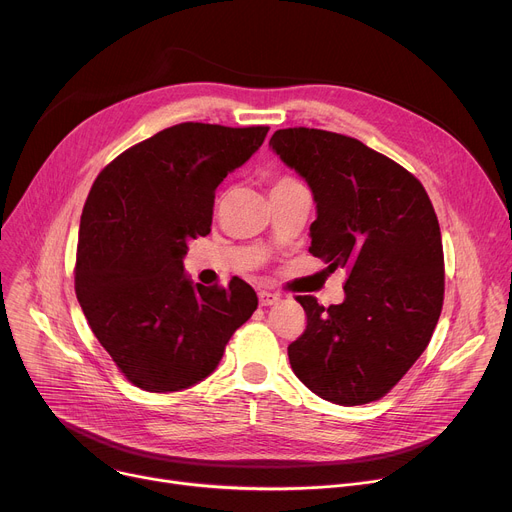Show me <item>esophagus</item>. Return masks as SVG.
<instances>
[{
	"label": "esophagus",
	"instance_id": "34e87169",
	"mask_svg": "<svg viewBox=\"0 0 512 512\" xmlns=\"http://www.w3.org/2000/svg\"><path fill=\"white\" fill-rule=\"evenodd\" d=\"M257 296H259V304H261V306H271V304H276V302L280 300V294L267 292V290H259Z\"/></svg>",
	"mask_w": 512,
	"mask_h": 512
}]
</instances>
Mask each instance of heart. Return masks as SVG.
I'll list each match as a JSON object with an SVG mask.
<instances>
[{"instance_id": "obj_1", "label": "heart", "mask_w": 512, "mask_h": 512, "mask_svg": "<svg viewBox=\"0 0 512 512\" xmlns=\"http://www.w3.org/2000/svg\"><path fill=\"white\" fill-rule=\"evenodd\" d=\"M286 181H292V179H282V181H278L276 185H280V183H286Z\"/></svg>"}]
</instances>
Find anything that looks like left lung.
I'll use <instances>...</instances> for the list:
<instances>
[{
  "label": "left lung",
  "instance_id": "left-lung-1",
  "mask_svg": "<svg viewBox=\"0 0 512 512\" xmlns=\"http://www.w3.org/2000/svg\"><path fill=\"white\" fill-rule=\"evenodd\" d=\"M269 148L317 203L309 253L348 269L342 304L298 296L304 333L288 346L296 377L337 405L381 399L426 350L445 296L440 226L422 183L362 142L278 129Z\"/></svg>",
  "mask_w": 512,
  "mask_h": 512
}]
</instances>
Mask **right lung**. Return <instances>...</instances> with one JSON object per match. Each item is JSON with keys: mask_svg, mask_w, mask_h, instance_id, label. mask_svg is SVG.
<instances>
[{"mask_svg": "<svg viewBox=\"0 0 512 512\" xmlns=\"http://www.w3.org/2000/svg\"><path fill=\"white\" fill-rule=\"evenodd\" d=\"M267 131L179 123L96 177L80 220L76 294L100 346L135 387L170 393L210 377L257 309L247 282L193 284L183 259L191 238L210 232L218 185Z\"/></svg>", "mask_w": 512, "mask_h": 512, "instance_id": "add662e5", "label": "right lung"}]
</instances>
